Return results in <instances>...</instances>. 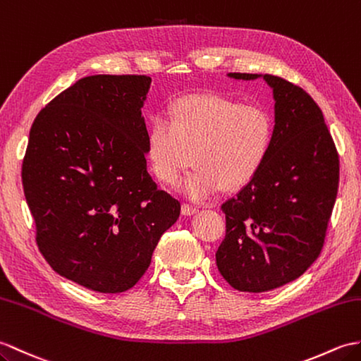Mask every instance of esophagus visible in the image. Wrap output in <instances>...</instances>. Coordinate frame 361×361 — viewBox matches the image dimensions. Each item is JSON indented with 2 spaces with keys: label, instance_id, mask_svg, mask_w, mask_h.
<instances>
[{
  "label": "esophagus",
  "instance_id": "obj_1",
  "mask_svg": "<svg viewBox=\"0 0 361 361\" xmlns=\"http://www.w3.org/2000/svg\"><path fill=\"white\" fill-rule=\"evenodd\" d=\"M197 212H198V209L195 206H190L188 203H183V206H181V214L183 215H194Z\"/></svg>",
  "mask_w": 361,
  "mask_h": 361
}]
</instances>
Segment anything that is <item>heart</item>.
<instances>
[{
	"instance_id": "1",
	"label": "heart",
	"mask_w": 361,
	"mask_h": 361,
	"mask_svg": "<svg viewBox=\"0 0 361 361\" xmlns=\"http://www.w3.org/2000/svg\"><path fill=\"white\" fill-rule=\"evenodd\" d=\"M167 116L169 120L157 115L149 124L147 160L158 181L175 186L192 152L195 169L180 184L190 200L204 201L223 188L247 186L269 158L275 121L262 106L220 94H198L175 99Z\"/></svg>"
}]
</instances>
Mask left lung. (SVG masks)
<instances>
[{"label":"left lung","instance_id":"1","mask_svg":"<svg viewBox=\"0 0 361 361\" xmlns=\"http://www.w3.org/2000/svg\"><path fill=\"white\" fill-rule=\"evenodd\" d=\"M263 78L275 99V137L263 169L221 204L226 237L216 266L233 289L266 292L303 275L322 252L338 189V154L322 109L301 87Z\"/></svg>","mask_w":361,"mask_h":361}]
</instances>
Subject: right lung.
Returning <instances> with one entry per match:
<instances>
[{
	"instance_id": "add662e5",
	"label": "right lung",
	"mask_w": 361,
	"mask_h": 361,
	"mask_svg": "<svg viewBox=\"0 0 361 361\" xmlns=\"http://www.w3.org/2000/svg\"><path fill=\"white\" fill-rule=\"evenodd\" d=\"M146 75H92L33 121L23 188L37 245L67 280L103 294L135 286L180 201L146 166Z\"/></svg>"
}]
</instances>
